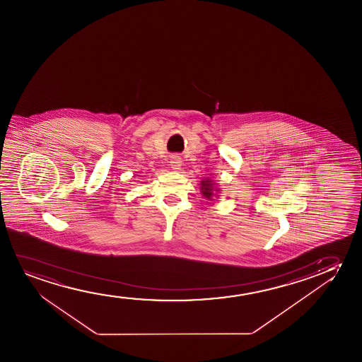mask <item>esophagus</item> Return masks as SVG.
I'll return each mask as SVG.
<instances>
[{"mask_svg": "<svg viewBox=\"0 0 362 362\" xmlns=\"http://www.w3.org/2000/svg\"><path fill=\"white\" fill-rule=\"evenodd\" d=\"M182 165V158L179 156H172L170 158V167L173 169H179Z\"/></svg>", "mask_w": 362, "mask_h": 362, "instance_id": "obj_1", "label": "esophagus"}]
</instances>
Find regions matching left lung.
Segmentation results:
<instances>
[{
	"label": "left lung",
	"instance_id": "obj_1",
	"mask_svg": "<svg viewBox=\"0 0 362 362\" xmlns=\"http://www.w3.org/2000/svg\"><path fill=\"white\" fill-rule=\"evenodd\" d=\"M202 185V194L209 200H213L214 192H218V189H215V183L210 178H205L200 182Z\"/></svg>",
	"mask_w": 362,
	"mask_h": 362
}]
</instances>
